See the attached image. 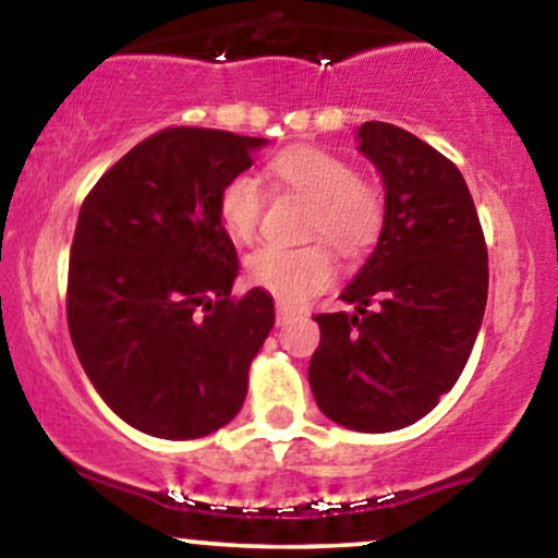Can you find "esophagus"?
Here are the masks:
<instances>
[{
	"instance_id": "esophagus-1",
	"label": "esophagus",
	"mask_w": 558,
	"mask_h": 558,
	"mask_svg": "<svg viewBox=\"0 0 558 558\" xmlns=\"http://www.w3.org/2000/svg\"><path fill=\"white\" fill-rule=\"evenodd\" d=\"M275 315H278V325H286L296 317V310H291V306H286L283 301H278V304H275Z\"/></svg>"
}]
</instances>
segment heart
Wrapping results in <instances>:
<instances>
[{
    "instance_id": "obj_1",
    "label": "heart",
    "mask_w": 558,
    "mask_h": 558,
    "mask_svg": "<svg viewBox=\"0 0 558 558\" xmlns=\"http://www.w3.org/2000/svg\"><path fill=\"white\" fill-rule=\"evenodd\" d=\"M267 172L275 185L312 202L306 239L328 241L343 257H360L375 246L386 226V191L373 178L360 175L351 159L319 146H288L278 151ZM265 191L254 175H233L217 196V215L233 241L257 235ZM248 280L286 304H299L325 291L336 280V259L325 243L301 248L265 246L246 262Z\"/></svg>"
}]
</instances>
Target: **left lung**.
<instances>
[{"instance_id":"8db88e82","label":"left lung","mask_w":558,"mask_h":558,"mask_svg":"<svg viewBox=\"0 0 558 558\" xmlns=\"http://www.w3.org/2000/svg\"><path fill=\"white\" fill-rule=\"evenodd\" d=\"M356 136L386 183V226L341 293L356 315H315L310 386L325 417L388 433L425 417L462 375L488 301V246L451 159L377 120Z\"/></svg>"}]
</instances>
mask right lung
I'll return each mask as SVG.
<instances>
[{"label": "right lung", "instance_id": "add662e5", "mask_svg": "<svg viewBox=\"0 0 558 558\" xmlns=\"http://www.w3.org/2000/svg\"><path fill=\"white\" fill-rule=\"evenodd\" d=\"M265 138L165 128L83 198L70 246L68 328L107 407L141 433L202 438L239 414L272 296H230L239 254L217 196Z\"/></svg>", "mask_w": 558, "mask_h": 558}]
</instances>
